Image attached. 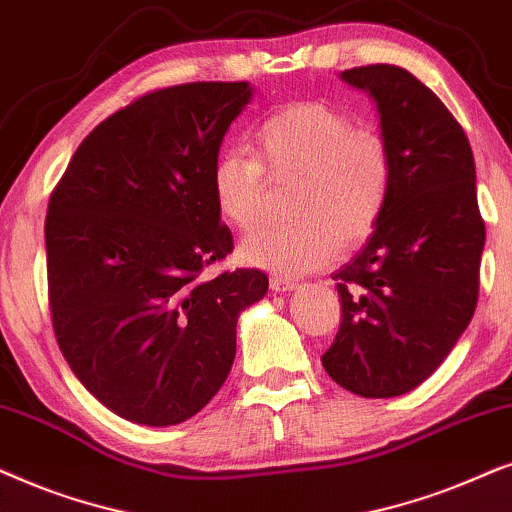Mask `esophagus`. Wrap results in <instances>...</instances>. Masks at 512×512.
<instances>
[{
	"label": "esophagus",
	"instance_id": "esophagus-1",
	"mask_svg": "<svg viewBox=\"0 0 512 512\" xmlns=\"http://www.w3.org/2000/svg\"><path fill=\"white\" fill-rule=\"evenodd\" d=\"M297 281H292V278H285V276H271V290L276 292H290L297 288Z\"/></svg>",
	"mask_w": 512,
	"mask_h": 512
}]
</instances>
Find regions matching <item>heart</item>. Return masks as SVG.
Wrapping results in <instances>:
<instances>
[{
	"mask_svg": "<svg viewBox=\"0 0 512 512\" xmlns=\"http://www.w3.org/2000/svg\"><path fill=\"white\" fill-rule=\"evenodd\" d=\"M252 156L224 152L210 168L215 213L248 231L264 208V173L295 180L290 224L255 231L241 260L285 276L323 267L339 245L353 248L372 234L391 194L393 161L381 135L356 128L349 114L306 100L271 112L250 138Z\"/></svg>",
	"mask_w": 512,
	"mask_h": 512,
	"instance_id": "b5f03b06",
	"label": "heart"
}]
</instances>
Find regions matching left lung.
Segmentation results:
<instances>
[{
  "label": "left lung",
  "instance_id": "obj_1",
  "mask_svg": "<svg viewBox=\"0 0 512 512\" xmlns=\"http://www.w3.org/2000/svg\"><path fill=\"white\" fill-rule=\"evenodd\" d=\"M342 79L377 102L393 177L370 241L332 276L342 323L320 360L346 391L395 398L438 370L473 318L485 220L473 149L431 88L381 63Z\"/></svg>",
  "mask_w": 512,
  "mask_h": 512
}]
</instances>
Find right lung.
<instances>
[{
	"label": "right lung",
	"mask_w": 512,
	"mask_h": 512,
	"mask_svg": "<svg viewBox=\"0 0 512 512\" xmlns=\"http://www.w3.org/2000/svg\"><path fill=\"white\" fill-rule=\"evenodd\" d=\"M248 81L149 91L93 128L46 213L56 342L77 379L135 424L187 421L220 391L260 269L203 276L234 250L210 168Z\"/></svg>",
	"instance_id": "right-lung-1"
}]
</instances>
